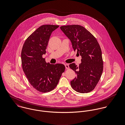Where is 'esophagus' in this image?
Returning a JSON list of instances; mask_svg holds the SVG:
<instances>
[{
    "label": "esophagus",
    "instance_id": "obj_1",
    "mask_svg": "<svg viewBox=\"0 0 125 125\" xmlns=\"http://www.w3.org/2000/svg\"><path fill=\"white\" fill-rule=\"evenodd\" d=\"M65 68H66V69H69V65L68 64H65Z\"/></svg>",
    "mask_w": 125,
    "mask_h": 125
}]
</instances>
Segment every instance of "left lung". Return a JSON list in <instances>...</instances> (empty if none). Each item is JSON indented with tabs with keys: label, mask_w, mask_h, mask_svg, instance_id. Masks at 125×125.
I'll return each instance as SVG.
<instances>
[{
	"label": "left lung",
	"mask_w": 125,
	"mask_h": 125,
	"mask_svg": "<svg viewBox=\"0 0 125 125\" xmlns=\"http://www.w3.org/2000/svg\"><path fill=\"white\" fill-rule=\"evenodd\" d=\"M60 28L71 40L74 51H77V54L82 57L78 67L74 63L69 65L76 73V76L71 81V86L78 92H89L96 86L103 71L104 62L99 44L93 35L81 25H65Z\"/></svg>",
	"instance_id": "obj_1"
}]
</instances>
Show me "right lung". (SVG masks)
Segmentation results:
<instances>
[{
    "label": "right lung",
    "instance_id": "add662e5",
    "mask_svg": "<svg viewBox=\"0 0 125 125\" xmlns=\"http://www.w3.org/2000/svg\"><path fill=\"white\" fill-rule=\"evenodd\" d=\"M59 25H43L26 39L21 52L23 71L33 87L38 91H51L57 86L62 73L65 71L62 64H51L42 57L52 32Z\"/></svg>",
    "mask_w": 125,
    "mask_h": 125
}]
</instances>
